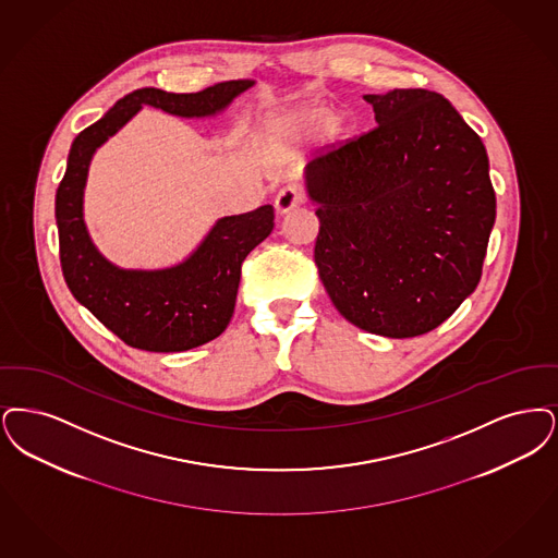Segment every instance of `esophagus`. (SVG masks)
Instances as JSON below:
<instances>
[{
	"label": "esophagus",
	"instance_id": "esophagus-1",
	"mask_svg": "<svg viewBox=\"0 0 558 558\" xmlns=\"http://www.w3.org/2000/svg\"><path fill=\"white\" fill-rule=\"evenodd\" d=\"M302 202H304V194L295 185H286L283 190H279V194L275 195V208H277L279 215L290 213L295 206H300Z\"/></svg>",
	"mask_w": 558,
	"mask_h": 558
}]
</instances>
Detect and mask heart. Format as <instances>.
<instances>
[{"label": "heart", "instance_id": "b5f03b06", "mask_svg": "<svg viewBox=\"0 0 558 558\" xmlns=\"http://www.w3.org/2000/svg\"><path fill=\"white\" fill-rule=\"evenodd\" d=\"M331 112L323 106H300L288 110H275L258 122L256 137L260 146L281 149L298 142H306L323 133L329 124Z\"/></svg>", "mask_w": 558, "mask_h": 558}]
</instances>
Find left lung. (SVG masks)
<instances>
[{"instance_id":"obj_1","label":"left lung","mask_w":558,"mask_h":558,"mask_svg":"<svg viewBox=\"0 0 558 558\" xmlns=\"http://www.w3.org/2000/svg\"><path fill=\"white\" fill-rule=\"evenodd\" d=\"M377 126L306 167L315 263L333 306L384 338L441 325L482 279L496 218L484 142L444 96H364Z\"/></svg>"}]
</instances>
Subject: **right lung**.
Listing matches in <instances>:
<instances>
[{
    "mask_svg": "<svg viewBox=\"0 0 558 558\" xmlns=\"http://www.w3.org/2000/svg\"><path fill=\"white\" fill-rule=\"evenodd\" d=\"M252 85L254 81H225L197 94L135 89L74 137L56 192L62 275L74 298L131 348L183 352L218 338L233 316L242 263L270 235L275 213L267 204L245 215L220 218L194 254L177 267L124 270L97 252L83 220V190L92 156L142 106L185 119L213 117Z\"/></svg>",
    "mask_w": 558,
    "mask_h": 558,
    "instance_id": "add662e5",
    "label": "right lung"
}]
</instances>
